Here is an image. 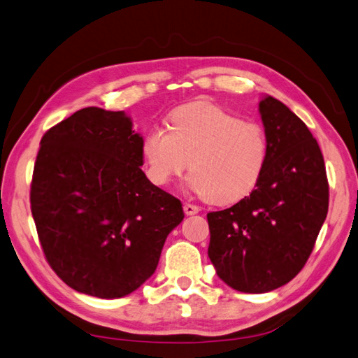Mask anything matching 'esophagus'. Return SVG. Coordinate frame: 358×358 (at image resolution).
<instances>
[{
  "mask_svg": "<svg viewBox=\"0 0 358 358\" xmlns=\"http://www.w3.org/2000/svg\"><path fill=\"white\" fill-rule=\"evenodd\" d=\"M183 209H185L186 215H194V214H197L200 211V208L197 205H191V203H185Z\"/></svg>",
  "mask_w": 358,
  "mask_h": 358,
  "instance_id": "34e87169",
  "label": "esophagus"
}]
</instances>
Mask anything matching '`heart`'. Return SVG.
Here are the masks:
<instances>
[{
    "mask_svg": "<svg viewBox=\"0 0 358 358\" xmlns=\"http://www.w3.org/2000/svg\"><path fill=\"white\" fill-rule=\"evenodd\" d=\"M268 153L262 125L209 102L177 108L169 130L153 125L141 143L145 175L153 185H171L189 164V187L215 205H231L253 192Z\"/></svg>",
    "mask_w": 358,
    "mask_h": 358,
    "instance_id": "obj_1",
    "label": "heart"
}]
</instances>
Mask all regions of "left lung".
Masks as SVG:
<instances>
[{
  "label": "left lung",
  "instance_id": "obj_1",
  "mask_svg": "<svg viewBox=\"0 0 358 358\" xmlns=\"http://www.w3.org/2000/svg\"><path fill=\"white\" fill-rule=\"evenodd\" d=\"M268 161L256 189L208 214V256L223 282L243 293L292 281L309 259L329 208L323 153L307 125L271 96L259 103Z\"/></svg>",
  "mask_w": 358,
  "mask_h": 358
}]
</instances>
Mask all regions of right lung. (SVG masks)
Masks as SVG:
<instances>
[{"instance_id":"right-lung-1","label":"right lung","mask_w":358,"mask_h":358,"mask_svg":"<svg viewBox=\"0 0 358 358\" xmlns=\"http://www.w3.org/2000/svg\"><path fill=\"white\" fill-rule=\"evenodd\" d=\"M143 138L124 111L88 107L40 141L31 211L51 268L71 289L113 299L149 279L181 201L141 171Z\"/></svg>"}]
</instances>
